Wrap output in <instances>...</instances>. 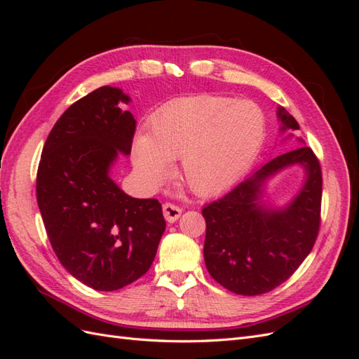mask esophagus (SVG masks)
Here are the masks:
<instances>
[{
	"label": "esophagus",
	"mask_w": 359,
	"mask_h": 359,
	"mask_svg": "<svg viewBox=\"0 0 359 359\" xmlns=\"http://www.w3.org/2000/svg\"><path fill=\"white\" fill-rule=\"evenodd\" d=\"M181 212H182V210L180 208V206L173 205V203H170V202L163 203V214H165V219H166L169 223H175V222L180 219Z\"/></svg>",
	"instance_id": "esophagus-1"
}]
</instances>
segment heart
I'll list each match as a JSON object with an SVG mask.
<instances>
[{
  "mask_svg": "<svg viewBox=\"0 0 359 359\" xmlns=\"http://www.w3.org/2000/svg\"><path fill=\"white\" fill-rule=\"evenodd\" d=\"M265 124L250 100L198 95L163 107L148 126V137L133 148L136 170L151 186L169 175V161L181 158V177L198 196L226 190L252 163Z\"/></svg>",
  "mask_w": 359,
  "mask_h": 359,
  "instance_id": "heart-1",
  "label": "heart"
}]
</instances>
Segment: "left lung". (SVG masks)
<instances>
[{
	"label": "left lung",
	"instance_id": "obj_1",
	"mask_svg": "<svg viewBox=\"0 0 359 359\" xmlns=\"http://www.w3.org/2000/svg\"><path fill=\"white\" fill-rule=\"evenodd\" d=\"M277 116L281 133L299 130L285 107H278ZM298 140L304 142L301 137ZM295 164L306 173L296 198L285 207L262 201L266 182ZM320 201V165L309 147H298L265 163L202 210L206 222L203 257L211 277L227 290L245 297L262 295L285 283L316 241Z\"/></svg>",
	"mask_w": 359,
	"mask_h": 359
}]
</instances>
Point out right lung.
<instances>
[{
    "label": "right lung",
    "instance_id": "add662e5",
    "mask_svg": "<svg viewBox=\"0 0 359 359\" xmlns=\"http://www.w3.org/2000/svg\"><path fill=\"white\" fill-rule=\"evenodd\" d=\"M130 97L102 86L53 126L37 170V203L50 245L69 273L95 290H118L149 269L166 229L157 199L128 196L111 178L132 151Z\"/></svg>",
    "mask_w": 359,
    "mask_h": 359
}]
</instances>
